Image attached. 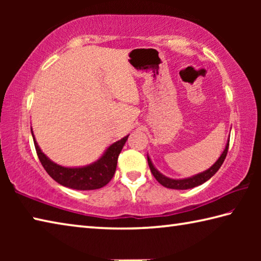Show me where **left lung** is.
Masks as SVG:
<instances>
[{
  "label": "left lung",
  "instance_id": "1",
  "mask_svg": "<svg viewBox=\"0 0 261 261\" xmlns=\"http://www.w3.org/2000/svg\"><path fill=\"white\" fill-rule=\"evenodd\" d=\"M228 147H229V140H228V143L226 145V148H224V151L222 152V154H221L220 158L218 159V161H216L214 165L210 168V169L202 171V173H200V174L194 175V176H192V177L184 178V179H173V178L166 177L165 175L160 174L155 169V167L153 166L151 159H149L148 156H147V161H148L149 169H151L153 176L155 177V179L158 180L159 183L163 185V187H166L168 189H175V190H188V189H192L194 187H198V185L205 183L206 180H208L212 177V176L215 175V173L220 169V167L222 166L224 159H226V156H227Z\"/></svg>",
  "mask_w": 261,
  "mask_h": 261
}]
</instances>
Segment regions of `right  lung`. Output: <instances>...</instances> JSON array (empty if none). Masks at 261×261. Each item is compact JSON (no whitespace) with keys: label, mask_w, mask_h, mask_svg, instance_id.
I'll list each match as a JSON object with an SVG mask.
<instances>
[{"label":"right lung","mask_w":261,"mask_h":261,"mask_svg":"<svg viewBox=\"0 0 261 261\" xmlns=\"http://www.w3.org/2000/svg\"><path fill=\"white\" fill-rule=\"evenodd\" d=\"M33 136V131H32ZM127 135L124 138L116 141L107 148L98 161L90 166L81 168H67L59 166L50 161L38 146L37 140L33 136L35 151L40 160L42 167L50 177L57 183L74 190H95L105 187L113 178L116 171L117 159L127 140Z\"/></svg>","instance_id":"add662e5"}]
</instances>
